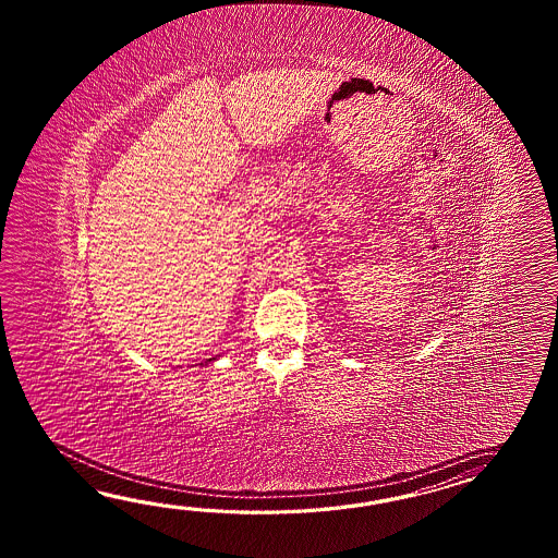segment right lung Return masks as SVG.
<instances>
[{
  "label": "right lung",
  "instance_id": "add662e5",
  "mask_svg": "<svg viewBox=\"0 0 558 558\" xmlns=\"http://www.w3.org/2000/svg\"><path fill=\"white\" fill-rule=\"evenodd\" d=\"M215 359H217V356H214V359H207V361H205V365H207V363H211V361H215Z\"/></svg>",
  "mask_w": 558,
  "mask_h": 558
}]
</instances>
